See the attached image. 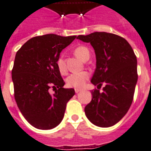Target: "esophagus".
<instances>
[{
	"mask_svg": "<svg viewBox=\"0 0 151 151\" xmlns=\"http://www.w3.org/2000/svg\"><path fill=\"white\" fill-rule=\"evenodd\" d=\"M81 91V89H80V88H75V92H76V93L80 92Z\"/></svg>",
	"mask_w": 151,
	"mask_h": 151,
	"instance_id": "esophagus-1",
	"label": "esophagus"
}]
</instances>
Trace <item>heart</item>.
<instances>
[{
  "label": "heart",
  "mask_w": 151,
  "mask_h": 151,
  "mask_svg": "<svg viewBox=\"0 0 151 151\" xmlns=\"http://www.w3.org/2000/svg\"><path fill=\"white\" fill-rule=\"evenodd\" d=\"M75 56L82 61H87L90 57V51L86 46H80L76 47L73 50ZM56 66L61 73H67V67L65 61L62 56H60L56 60ZM89 78V73L87 71L79 73H73L69 75L67 78V84L70 88H81L84 86L85 82Z\"/></svg>",
  "instance_id": "obj_1"
}]
</instances>
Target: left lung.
<instances>
[{
  "label": "left lung",
  "instance_id": "left-lung-1",
  "mask_svg": "<svg viewBox=\"0 0 151 151\" xmlns=\"http://www.w3.org/2000/svg\"><path fill=\"white\" fill-rule=\"evenodd\" d=\"M77 39L90 42L96 56L91 82L98 89L91 91L85 115L97 127H112L123 118L133 102L138 79L137 56L124 38L112 33L96 32ZM102 83L106 85L100 93Z\"/></svg>",
  "mask_w": 151,
  "mask_h": 151
}]
</instances>
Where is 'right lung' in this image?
I'll return each instance as SVG.
<instances>
[{"mask_svg":"<svg viewBox=\"0 0 151 151\" xmlns=\"http://www.w3.org/2000/svg\"><path fill=\"white\" fill-rule=\"evenodd\" d=\"M77 37L55 34L35 36L25 42L15 55L12 69L14 99L24 119L40 129H51L63 119L67 103L74 95L56 66L61 51ZM55 88L53 95L49 89Z\"/></svg>","mask_w":151,"mask_h":151,"instance_id":"right-lung-1","label":"right lung"}]
</instances>
